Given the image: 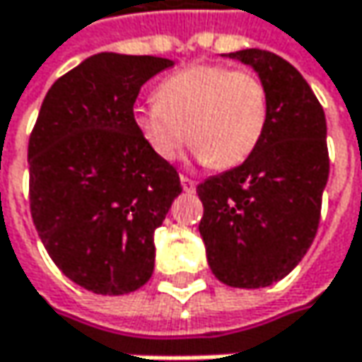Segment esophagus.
<instances>
[{
  "mask_svg": "<svg viewBox=\"0 0 362 362\" xmlns=\"http://www.w3.org/2000/svg\"><path fill=\"white\" fill-rule=\"evenodd\" d=\"M182 182V188H184V192H194V188H197V182L190 180L188 176H180Z\"/></svg>",
  "mask_w": 362,
  "mask_h": 362,
  "instance_id": "1",
  "label": "esophagus"
}]
</instances>
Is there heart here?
I'll list each match as a JSON object with an SVG mask.
<instances>
[{
  "label": "heart",
  "mask_w": 362,
  "mask_h": 362,
  "mask_svg": "<svg viewBox=\"0 0 362 362\" xmlns=\"http://www.w3.org/2000/svg\"><path fill=\"white\" fill-rule=\"evenodd\" d=\"M268 115L270 96L259 75L197 62L163 79L155 103L134 110V123L159 159H176L188 138L201 161L226 170L252 157Z\"/></svg>",
  "instance_id": "obj_1"
}]
</instances>
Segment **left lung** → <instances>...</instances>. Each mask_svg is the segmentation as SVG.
Masks as SVG:
<instances>
[{"instance_id": "1", "label": "left lung", "mask_w": 362, "mask_h": 362, "mask_svg": "<svg viewBox=\"0 0 362 362\" xmlns=\"http://www.w3.org/2000/svg\"><path fill=\"white\" fill-rule=\"evenodd\" d=\"M226 56L262 77L270 115L247 161L197 186L199 233L218 281L257 289L287 276L315 241L329 178L327 121L306 79L281 56L257 47Z\"/></svg>"}]
</instances>
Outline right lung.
<instances>
[{"instance_id":"1","label":"right lung","mask_w":362,"mask_h":362,"mask_svg":"<svg viewBox=\"0 0 362 362\" xmlns=\"http://www.w3.org/2000/svg\"><path fill=\"white\" fill-rule=\"evenodd\" d=\"M172 64L103 52L41 103L29 138L31 216L54 264L88 291L121 296L153 276V237L182 186L136 129L134 103Z\"/></svg>"}]
</instances>
